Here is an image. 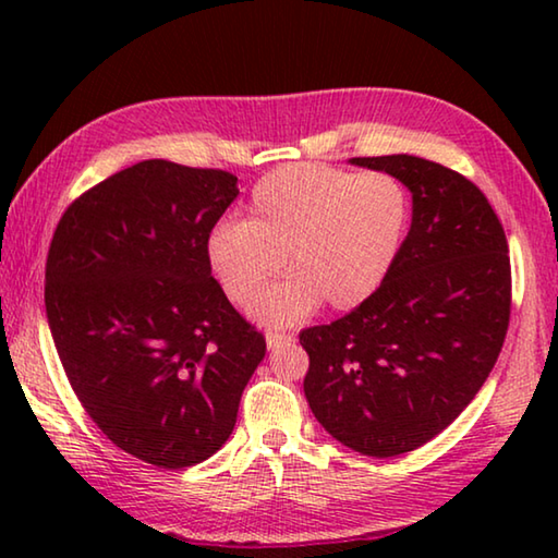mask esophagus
I'll use <instances>...</instances> for the list:
<instances>
[{"mask_svg": "<svg viewBox=\"0 0 558 558\" xmlns=\"http://www.w3.org/2000/svg\"><path fill=\"white\" fill-rule=\"evenodd\" d=\"M290 342H295V337H292L290 332H272V329H268L266 332V344L268 349H278V347H286Z\"/></svg>", "mask_w": 558, "mask_h": 558, "instance_id": "1", "label": "esophagus"}]
</instances>
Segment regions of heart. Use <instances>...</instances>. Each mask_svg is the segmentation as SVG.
I'll list each match as a JSON object with an SVG mask.
<instances>
[{
  "instance_id": "obj_1",
  "label": "heart",
  "mask_w": 558,
  "mask_h": 558,
  "mask_svg": "<svg viewBox=\"0 0 558 558\" xmlns=\"http://www.w3.org/2000/svg\"><path fill=\"white\" fill-rule=\"evenodd\" d=\"M409 199L384 172L298 162L253 186L245 221H221L206 241L216 280L248 305L279 275L293 276L253 305L266 325H292L323 305L347 313L369 300L399 256Z\"/></svg>"
}]
</instances>
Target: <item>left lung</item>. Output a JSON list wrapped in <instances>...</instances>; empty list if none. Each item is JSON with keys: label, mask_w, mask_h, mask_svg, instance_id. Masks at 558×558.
Returning a JSON list of instances; mask_svg holds the SVG:
<instances>
[{"label": "left lung", "mask_w": 558, "mask_h": 558, "mask_svg": "<svg viewBox=\"0 0 558 558\" xmlns=\"http://www.w3.org/2000/svg\"><path fill=\"white\" fill-rule=\"evenodd\" d=\"M349 162L409 186L411 229L369 300L302 329V386L329 436L393 458L446 430L493 372L512 305L509 248L485 194L452 169L413 155Z\"/></svg>", "instance_id": "left-lung-1"}]
</instances>
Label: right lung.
<instances>
[{"label":"right lung","instance_id":"obj_1","mask_svg":"<svg viewBox=\"0 0 558 558\" xmlns=\"http://www.w3.org/2000/svg\"><path fill=\"white\" fill-rule=\"evenodd\" d=\"M235 182L145 159L88 189L56 226L44 300L63 372L96 426L149 465L211 458L266 356L206 253Z\"/></svg>","mask_w":558,"mask_h":558}]
</instances>
